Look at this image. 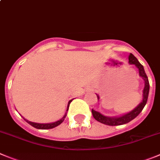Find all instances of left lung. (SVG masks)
<instances>
[{
    "mask_svg": "<svg viewBox=\"0 0 160 160\" xmlns=\"http://www.w3.org/2000/svg\"><path fill=\"white\" fill-rule=\"evenodd\" d=\"M129 63L130 64V65H134L137 68H138L139 76H140L144 81V89H143L142 101H141L133 110L128 112L126 114H124L121 116H117V117H108V116H105L102 114H101L99 111H96V110H95L94 109H92V113L94 118L96 121H98V122L104 124V125H112V126H114V125H121L128 123V122L133 120L136 117H137V116L139 115V114L142 111L144 106L147 103L148 97L149 93V81L148 79L147 75H146L145 71H144V66L138 62V60L137 59V58H136L133 54H132V53H130V54L129 55ZM96 95L97 98H98V100H99V98H99L98 95L96 94Z\"/></svg>",
    "mask_w": 160,
    "mask_h": 160,
    "instance_id": "8db88e82",
    "label": "left lung"
}]
</instances>
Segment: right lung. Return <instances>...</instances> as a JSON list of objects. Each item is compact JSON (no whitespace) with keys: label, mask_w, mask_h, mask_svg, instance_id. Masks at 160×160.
<instances>
[{"label":"right lung","mask_w":160,"mask_h":160,"mask_svg":"<svg viewBox=\"0 0 160 160\" xmlns=\"http://www.w3.org/2000/svg\"><path fill=\"white\" fill-rule=\"evenodd\" d=\"M73 100L72 99H71V100L68 101V106H67V110H66V112H65V115L62 117V118H61L60 120L57 121V122H51V123H36V122H30V121L27 120L26 118H23V119H24L25 121H26L27 122H28V124H30V125H31V126H33V127L36 128V129H53V128L56 127V126H58V125H59L60 124H62V122H64V120H65V117H66L67 115V112H68V107H69V104L70 102H72V101Z\"/></svg>","instance_id":"1"}]
</instances>
